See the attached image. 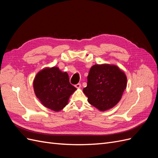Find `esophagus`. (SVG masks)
Listing matches in <instances>:
<instances>
[{"label": "esophagus", "instance_id": "esophagus-1", "mask_svg": "<svg viewBox=\"0 0 158 158\" xmlns=\"http://www.w3.org/2000/svg\"><path fill=\"white\" fill-rule=\"evenodd\" d=\"M75 87L76 88H81V84H76L75 85Z\"/></svg>", "mask_w": 158, "mask_h": 158}]
</instances>
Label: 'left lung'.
I'll use <instances>...</instances> for the list:
<instances>
[{"label": "left lung", "mask_w": 158, "mask_h": 158, "mask_svg": "<svg viewBox=\"0 0 158 158\" xmlns=\"http://www.w3.org/2000/svg\"><path fill=\"white\" fill-rule=\"evenodd\" d=\"M87 78V86L83 92L88 103L101 111L115 106L127 88V76L115 64H94Z\"/></svg>", "instance_id": "1"}]
</instances>
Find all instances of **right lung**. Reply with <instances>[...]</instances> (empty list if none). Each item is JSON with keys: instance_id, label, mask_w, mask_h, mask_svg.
<instances>
[{"instance_id": "add662e5", "label": "right lung", "mask_w": 158, "mask_h": 158, "mask_svg": "<svg viewBox=\"0 0 158 158\" xmlns=\"http://www.w3.org/2000/svg\"><path fill=\"white\" fill-rule=\"evenodd\" d=\"M33 86L43 106L55 112L65 107L70 95L76 90L70 84L68 73L62 72L57 66L45 67L38 72Z\"/></svg>"}]
</instances>
